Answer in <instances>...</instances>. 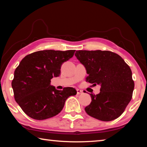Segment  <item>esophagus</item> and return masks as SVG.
I'll return each mask as SVG.
<instances>
[{"mask_svg": "<svg viewBox=\"0 0 147 147\" xmlns=\"http://www.w3.org/2000/svg\"><path fill=\"white\" fill-rule=\"evenodd\" d=\"M76 91H77V94H82L83 93V91L81 90V89H76Z\"/></svg>", "mask_w": 147, "mask_h": 147, "instance_id": "esophagus-1", "label": "esophagus"}]
</instances>
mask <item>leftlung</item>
<instances>
[{"instance_id": "8db88e82", "label": "left lung", "mask_w": 147, "mask_h": 147, "mask_svg": "<svg viewBox=\"0 0 147 147\" xmlns=\"http://www.w3.org/2000/svg\"><path fill=\"white\" fill-rule=\"evenodd\" d=\"M75 56L86 69V81L100 86V93L90 94L91 102L86 112L102 121L118 118L132 97L134 82L130 67L111 51H77Z\"/></svg>"}]
</instances>
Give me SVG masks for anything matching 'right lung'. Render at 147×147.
Returning a JSON list of instances; mask_svg holds the SVG:
<instances>
[{"instance_id":"right-lung-1","label":"right lung","mask_w":147,"mask_h":147,"mask_svg":"<svg viewBox=\"0 0 147 147\" xmlns=\"http://www.w3.org/2000/svg\"><path fill=\"white\" fill-rule=\"evenodd\" d=\"M74 52L45 50L28 54L20 62L11 86L15 100L30 117L44 120L58 115L69 96L76 94L73 88L61 91L51 85V80L59 76L61 65Z\"/></svg>"}]
</instances>
